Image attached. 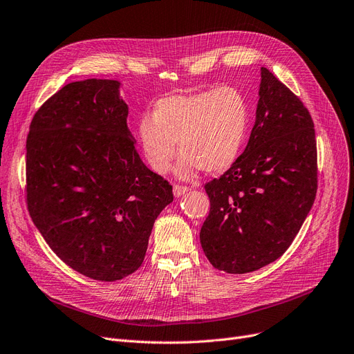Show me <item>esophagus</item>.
<instances>
[{"label":"esophagus","instance_id":"34e87169","mask_svg":"<svg viewBox=\"0 0 354 354\" xmlns=\"http://www.w3.org/2000/svg\"><path fill=\"white\" fill-rule=\"evenodd\" d=\"M190 192V189L189 187H186V186H174V189H173V193H174V196L176 197H181V196H184V194H187Z\"/></svg>","mask_w":354,"mask_h":354}]
</instances>
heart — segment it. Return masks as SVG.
I'll use <instances>...</instances> for the list:
<instances>
[{"label":"heart","mask_w":354,"mask_h":354,"mask_svg":"<svg viewBox=\"0 0 354 354\" xmlns=\"http://www.w3.org/2000/svg\"><path fill=\"white\" fill-rule=\"evenodd\" d=\"M249 124L245 96L232 86L192 93H173L158 99L137 127L141 153L158 174L171 168L190 180L201 170L221 173L236 161Z\"/></svg>","instance_id":"1"}]
</instances>
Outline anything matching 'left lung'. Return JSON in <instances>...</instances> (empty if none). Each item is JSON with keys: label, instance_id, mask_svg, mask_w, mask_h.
Returning a JSON list of instances; mask_svg holds the SVG:
<instances>
[{"label": "left lung", "instance_id": "obj_1", "mask_svg": "<svg viewBox=\"0 0 354 354\" xmlns=\"http://www.w3.org/2000/svg\"><path fill=\"white\" fill-rule=\"evenodd\" d=\"M255 125L229 170L206 184L210 213L200 243L210 263L246 274L290 248L317 193V144L308 109L261 67Z\"/></svg>", "mask_w": 354, "mask_h": 354}]
</instances>
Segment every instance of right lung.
I'll use <instances>...</instances> for the list:
<instances>
[{"label": "right lung", "instance_id": "right-lung-1", "mask_svg": "<svg viewBox=\"0 0 354 354\" xmlns=\"http://www.w3.org/2000/svg\"><path fill=\"white\" fill-rule=\"evenodd\" d=\"M121 82L86 79L55 93L27 137V205L41 236L79 274L118 281L141 266L173 187L142 162Z\"/></svg>", "mask_w": 354, "mask_h": 354}]
</instances>
